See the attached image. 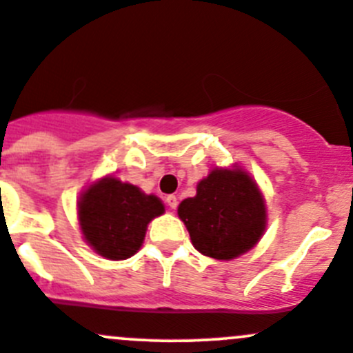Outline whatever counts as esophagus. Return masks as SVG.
<instances>
[{
	"label": "esophagus",
	"mask_w": 353,
	"mask_h": 353,
	"mask_svg": "<svg viewBox=\"0 0 353 353\" xmlns=\"http://www.w3.org/2000/svg\"><path fill=\"white\" fill-rule=\"evenodd\" d=\"M165 203H167V206H170V210L177 208V198L174 196V194H169V196L165 198Z\"/></svg>",
	"instance_id": "1"
}]
</instances>
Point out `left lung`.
<instances>
[{"label":"left lung","instance_id":"left-lung-1","mask_svg":"<svg viewBox=\"0 0 353 353\" xmlns=\"http://www.w3.org/2000/svg\"><path fill=\"white\" fill-rule=\"evenodd\" d=\"M177 215L201 254L237 258L254 248L266 229L265 198L241 167L213 169L196 186V196L183 199Z\"/></svg>","mask_w":353,"mask_h":353}]
</instances>
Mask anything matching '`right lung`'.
Wrapping results in <instances>:
<instances>
[{"instance_id": "right-lung-1", "label": "right lung", "mask_w": 353, "mask_h": 353, "mask_svg": "<svg viewBox=\"0 0 353 353\" xmlns=\"http://www.w3.org/2000/svg\"><path fill=\"white\" fill-rule=\"evenodd\" d=\"M165 212L155 194L108 176L78 199V222L87 244L105 259L119 261L138 252L155 216Z\"/></svg>"}]
</instances>
